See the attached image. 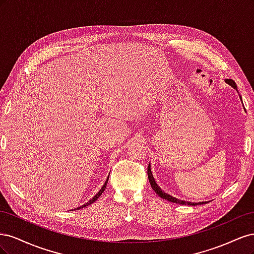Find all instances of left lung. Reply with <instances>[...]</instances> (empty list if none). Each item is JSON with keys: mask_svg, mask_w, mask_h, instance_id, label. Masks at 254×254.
<instances>
[{"mask_svg": "<svg viewBox=\"0 0 254 254\" xmlns=\"http://www.w3.org/2000/svg\"><path fill=\"white\" fill-rule=\"evenodd\" d=\"M226 82L229 83L230 86L233 87L234 89L237 90V87H236V83L232 80V79H226ZM147 174H148V179H149V182H150V186L152 188V190L156 191V194H158L161 198L165 199V200H168L171 202H175V203H179V204H187V205H197V204H203L205 202H189V201H184V200H179V199H177L171 195H168L166 193H164V191H162V190H161L158 184L156 183L155 179H153V176L151 174V171H150V164L148 165L147 167Z\"/></svg>", "mask_w": 254, "mask_h": 254, "instance_id": "8db88e82", "label": "left lung"}]
</instances>
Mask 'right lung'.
Here are the masks:
<instances>
[{"label":"right lung","mask_w":254,"mask_h":254,"mask_svg":"<svg viewBox=\"0 0 254 254\" xmlns=\"http://www.w3.org/2000/svg\"><path fill=\"white\" fill-rule=\"evenodd\" d=\"M108 179H109V176H108V178H107V180H106V182H105V184H104V186H103V188L101 189V190H99L98 191V193L93 197V198H92L91 199V200L90 201H88L87 203H84V204H82L81 206H79V207H77V209H74V210H79V209H83V207H86V206H88V205H90V204H92V203H93L95 200H97V199H98V197L99 196H101L103 193H104V190H105V189H106V187H107V183H108Z\"/></svg>","instance_id":"add662e5"}]
</instances>
